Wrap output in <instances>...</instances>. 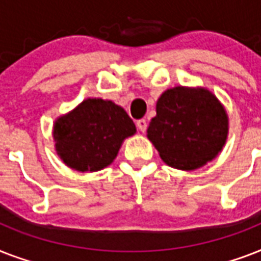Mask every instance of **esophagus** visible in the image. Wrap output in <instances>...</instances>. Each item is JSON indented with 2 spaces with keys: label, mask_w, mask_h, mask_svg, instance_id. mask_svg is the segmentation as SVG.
<instances>
[{
  "label": "esophagus",
  "mask_w": 261,
  "mask_h": 261,
  "mask_svg": "<svg viewBox=\"0 0 261 261\" xmlns=\"http://www.w3.org/2000/svg\"><path fill=\"white\" fill-rule=\"evenodd\" d=\"M135 124H137V127H138L139 131H142V133H145L147 128V122L145 120V119H139V120H137L135 122Z\"/></svg>",
  "instance_id": "34e87169"
}]
</instances>
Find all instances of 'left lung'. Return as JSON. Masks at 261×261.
<instances>
[{
    "label": "left lung",
    "instance_id": "obj_1",
    "mask_svg": "<svg viewBox=\"0 0 261 261\" xmlns=\"http://www.w3.org/2000/svg\"><path fill=\"white\" fill-rule=\"evenodd\" d=\"M147 137L164 163L182 171L203 167L226 142L227 115L207 89L176 87L161 94Z\"/></svg>",
    "mask_w": 261,
    "mask_h": 261
}]
</instances>
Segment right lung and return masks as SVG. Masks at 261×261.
Wrapping results in <instances>:
<instances>
[{
    "label": "right lung",
    "mask_w": 261,
    "mask_h": 261,
    "mask_svg": "<svg viewBox=\"0 0 261 261\" xmlns=\"http://www.w3.org/2000/svg\"><path fill=\"white\" fill-rule=\"evenodd\" d=\"M135 124L122 107L102 98H88L55 122V149L63 163L80 172L108 167Z\"/></svg>",
    "instance_id": "add662e5"
}]
</instances>
